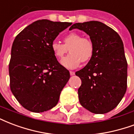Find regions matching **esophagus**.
Listing matches in <instances>:
<instances>
[{
    "instance_id": "34e87169",
    "label": "esophagus",
    "mask_w": 134,
    "mask_h": 134,
    "mask_svg": "<svg viewBox=\"0 0 134 134\" xmlns=\"http://www.w3.org/2000/svg\"><path fill=\"white\" fill-rule=\"evenodd\" d=\"M70 75H75V72H72V71H70Z\"/></svg>"
}]
</instances>
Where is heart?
I'll return each mask as SVG.
<instances>
[{
  "label": "heart",
  "mask_w": 134,
  "mask_h": 134,
  "mask_svg": "<svg viewBox=\"0 0 134 134\" xmlns=\"http://www.w3.org/2000/svg\"><path fill=\"white\" fill-rule=\"evenodd\" d=\"M64 44L54 41L51 44V49L57 59H61L69 52L70 54L66 57L61 63L68 69H75L81 62L87 63L92 59L94 54V44L87 37H82L77 32H70L63 38Z\"/></svg>",
  "instance_id": "1"
}]
</instances>
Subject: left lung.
Listing matches in <instances>:
<instances>
[{"label":"left lung","instance_id":"8db88e82","mask_svg":"<svg viewBox=\"0 0 134 134\" xmlns=\"http://www.w3.org/2000/svg\"><path fill=\"white\" fill-rule=\"evenodd\" d=\"M79 29L89 35L94 54L75 75L82 80L78 90L83 107L94 114H106L117 107L127 88V62L122 40L117 32L99 21L75 23L70 30Z\"/></svg>","mask_w":134,"mask_h":134}]
</instances>
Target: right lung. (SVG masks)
<instances>
[{
    "instance_id": "1",
    "label": "right lung",
    "mask_w": 134,
    "mask_h": 134,
    "mask_svg": "<svg viewBox=\"0 0 134 134\" xmlns=\"http://www.w3.org/2000/svg\"><path fill=\"white\" fill-rule=\"evenodd\" d=\"M71 25L40 20L15 37L9 63L10 87L25 109L43 112L58 103L70 75L57 60L51 44L59 32Z\"/></svg>"
}]
</instances>
